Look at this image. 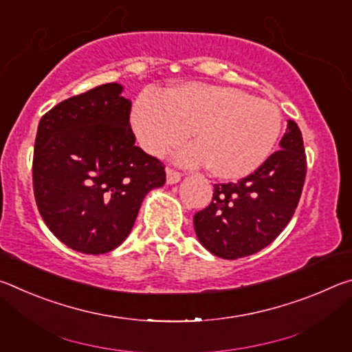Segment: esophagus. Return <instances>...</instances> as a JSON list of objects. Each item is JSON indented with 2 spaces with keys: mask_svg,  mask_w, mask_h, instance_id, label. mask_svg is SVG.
<instances>
[{
  "mask_svg": "<svg viewBox=\"0 0 352 352\" xmlns=\"http://www.w3.org/2000/svg\"><path fill=\"white\" fill-rule=\"evenodd\" d=\"M182 180V174L175 169H170L168 168L166 169V182H168V184H175Z\"/></svg>",
  "mask_w": 352,
  "mask_h": 352,
  "instance_id": "esophagus-1",
  "label": "esophagus"
}]
</instances>
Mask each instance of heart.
<instances>
[{
    "label": "heart",
    "mask_w": 352,
    "mask_h": 352,
    "mask_svg": "<svg viewBox=\"0 0 352 352\" xmlns=\"http://www.w3.org/2000/svg\"><path fill=\"white\" fill-rule=\"evenodd\" d=\"M132 127L141 147L164 155L194 132L197 144L182 148L178 162L210 164L225 180H237L265 162L281 132L275 104L230 87L186 83L163 96L146 93L136 99Z\"/></svg>",
    "instance_id": "heart-1"
}]
</instances>
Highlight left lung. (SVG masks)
<instances>
[{
    "label": "left lung",
    "mask_w": 352,
    "mask_h": 352,
    "mask_svg": "<svg viewBox=\"0 0 352 352\" xmlns=\"http://www.w3.org/2000/svg\"><path fill=\"white\" fill-rule=\"evenodd\" d=\"M301 130L287 122L273 152L237 183L214 184L211 204L194 216V230L208 252L223 259L258 253L287 226L306 178Z\"/></svg>",
    "instance_id": "left-lung-1"
}]
</instances>
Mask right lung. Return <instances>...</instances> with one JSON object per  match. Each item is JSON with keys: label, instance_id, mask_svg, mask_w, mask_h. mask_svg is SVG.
I'll list each match as a JSON object with an SVG mask.
<instances>
[{"label": "right lung", "instance_id": "right-lung-1", "mask_svg": "<svg viewBox=\"0 0 352 352\" xmlns=\"http://www.w3.org/2000/svg\"><path fill=\"white\" fill-rule=\"evenodd\" d=\"M104 83L62 100L40 119L32 182L40 216L65 245L104 254L126 241L164 164L135 146L132 102Z\"/></svg>", "mask_w": 352, "mask_h": 352}]
</instances>
